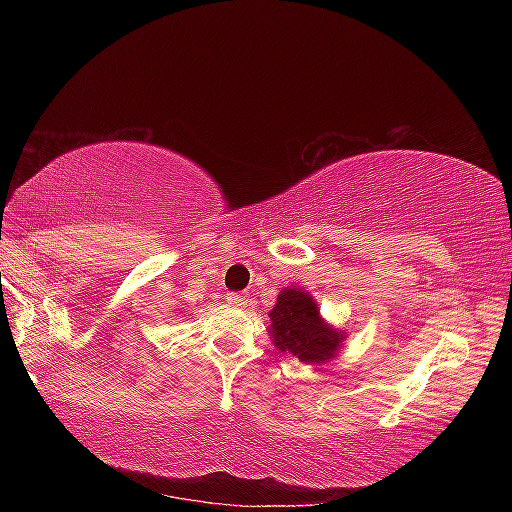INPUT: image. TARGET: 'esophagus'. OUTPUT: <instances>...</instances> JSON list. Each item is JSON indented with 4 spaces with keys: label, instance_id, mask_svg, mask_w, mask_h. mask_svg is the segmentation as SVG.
<instances>
[{
    "label": "esophagus",
    "instance_id": "esophagus-1",
    "mask_svg": "<svg viewBox=\"0 0 512 512\" xmlns=\"http://www.w3.org/2000/svg\"><path fill=\"white\" fill-rule=\"evenodd\" d=\"M228 302L232 307H248V296L246 293H228Z\"/></svg>",
    "mask_w": 512,
    "mask_h": 512
}]
</instances>
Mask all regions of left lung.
Returning a JSON list of instances; mask_svg holds the SVG:
<instances>
[{
	"label": "left lung",
	"instance_id": "left-lung-1",
	"mask_svg": "<svg viewBox=\"0 0 512 512\" xmlns=\"http://www.w3.org/2000/svg\"><path fill=\"white\" fill-rule=\"evenodd\" d=\"M268 318V336L275 348L309 366H320L339 357L343 341L348 339L345 329L329 325L320 316L318 302L302 287H287L277 293Z\"/></svg>",
	"mask_w": 512,
	"mask_h": 512
}]
</instances>
